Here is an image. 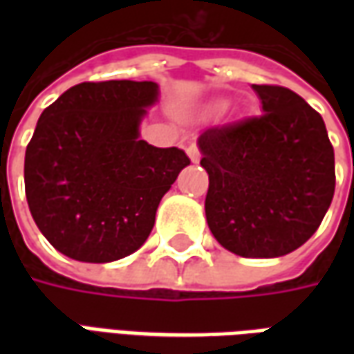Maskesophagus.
I'll return each mask as SVG.
<instances>
[{
	"label": "esophagus",
	"mask_w": 354,
	"mask_h": 354,
	"mask_svg": "<svg viewBox=\"0 0 354 354\" xmlns=\"http://www.w3.org/2000/svg\"><path fill=\"white\" fill-rule=\"evenodd\" d=\"M185 151H187V155H189V159H192L193 162L201 161V149H199V146H197V144H189Z\"/></svg>",
	"instance_id": "1"
}]
</instances>
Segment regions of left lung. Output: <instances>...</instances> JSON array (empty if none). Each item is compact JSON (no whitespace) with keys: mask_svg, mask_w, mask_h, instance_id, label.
<instances>
[{"mask_svg":"<svg viewBox=\"0 0 354 354\" xmlns=\"http://www.w3.org/2000/svg\"><path fill=\"white\" fill-rule=\"evenodd\" d=\"M260 115L201 134L216 241L243 258H277L319 230L335 189L334 147L317 109L279 85H252Z\"/></svg>","mask_w":354,"mask_h":354,"instance_id":"1","label":"left lung"}]
</instances>
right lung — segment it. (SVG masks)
I'll return each instance as SVG.
<instances>
[{"instance_id": "1", "label": "right lung", "mask_w": 354, "mask_h": 354, "mask_svg": "<svg viewBox=\"0 0 354 354\" xmlns=\"http://www.w3.org/2000/svg\"><path fill=\"white\" fill-rule=\"evenodd\" d=\"M153 81H85L43 109L24 157L34 222L68 258L121 260L146 243L162 195L189 165L138 138Z\"/></svg>"}]
</instances>
